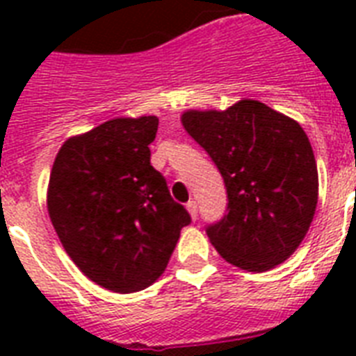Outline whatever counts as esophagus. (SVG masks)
Masks as SVG:
<instances>
[{
	"label": "esophagus",
	"instance_id": "obj_1",
	"mask_svg": "<svg viewBox=\"0 0 356 356\" xmlns=\"http://www.w3.org/2000/svg\"><path fill=\"white\" fill-rule=\"evenodd\" d=\"M186 209H188L192 220H195V218H197V203H195V201H188V203H186Z\"/></svg>",
	"mask_w": 356,
	"mask_h": 356
}]
</instances>
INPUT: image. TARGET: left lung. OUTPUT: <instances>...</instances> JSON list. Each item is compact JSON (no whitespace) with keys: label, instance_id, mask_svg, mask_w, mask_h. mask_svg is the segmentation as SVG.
<instances>
[{"label":"left lung","instance_id":"1","mask_svg":"<svg viewBox=\"0 0 356 356\" xmlns=\"http://www.w3.org/2000/svg\"><path fill=\"white\" fill-rule=\"evenodd\" d=\"M181 122L227 188L225 216L207 225L218 253L248 271L284 262L318 205V168L303 127L254 99L227 111H186Z\"/></svg>","mask_w":356,"mask_h":356}]
</instances>
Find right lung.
<instances>
[{
  "label": "right lung",
  "instance_id": "1",
  "mask_svg": "<svg viewBox=\"0 0 356 356\" xmlns=\"http://www.w3.org/2000/svg\"><path fill=\"white\" fill-rule=\"evenodd\" d=\"M159 118H116L58 149L47 212L63 248L90 281L140 292L164 273L190 214L151 166Z\"/></svg>",
  "mask_w": 356,
  "mask_h": 356
}]
</instances>
